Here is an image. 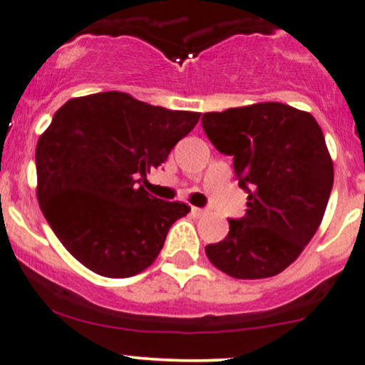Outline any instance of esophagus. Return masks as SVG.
<instances>
[{
    "label": "esophagus",
    "instance_id": "esophagus-1",
    "mask_svg": "<svg viewBox=\"0 0 365 365\" xmlns=\"http://www.w3.org/2000/svg\"><path fill=\"white\" fill-rule=\"evenodd\" d=\"M191 212H193L195 216H205V214L209 212V209H202V207H191Z\"/></svg>",
    "mask_w": 365,
    "mask_h": 365
}]
</instances>
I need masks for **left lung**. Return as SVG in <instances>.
I'll return each mask as SVG.
<instances>
[{"instance_id": "1", "label": "left lung", "mask_w": 365, "mask_h": 365, "mask_svg": "<svg viewBox=\"0 0 365 365\" xmlns=\"http://www.w3.org/2000/svg\"><path fill=\"white\" fill-rule=\"evenodd\" d=\"M202 128L234 158L246 214L228 220L223 240L205 246L210 264L237 279L279 274L317 234L334 184V165L317 119L267 101L207 112Z\"/></svg>"}]
</instances>
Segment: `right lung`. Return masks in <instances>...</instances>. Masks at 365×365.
Instances as JSON below:
<instances>
[{"label":"right lung","instance_id":"right-lung-1","mask_svg":"<svg viewBox=\"0 0 365 365\" xmlns=\"http://www.w3.org/2000/svg\"><path fill=\"white\" fill-rule=\"evenodd\" d=\"M200 119L119 91L71 98L36 144L38 204L63 246L93 272L148 269L190 207L144 190L148 172Z\"/></svg>","mask_w":365,"mask_h":365}]
</instances>
